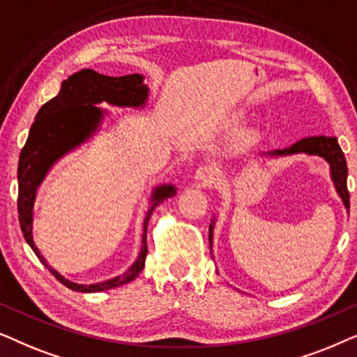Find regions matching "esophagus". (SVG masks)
I'll return each mask as SVG.
<instances>
[{"label":"esophagus","mask_w":357,"mask_h":357,"mask_svg":"<svg viewBox=\"0 0 357 357\" xmlns=\"http://www.w3.org/2000/svg\"><path fill=\"white\" fill-rule=\"evenodd\" d=\"M194 178H196V181L201 183L202 186H211V184L215 183L217 179V169L211 165L201 166V168H197Z\"/></svg>","instance_id":"obj_1"}]
</instances>
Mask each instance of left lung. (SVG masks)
I'll use <instances>...</instances> for the list:
<instances>
[{"label":"left lung","instance_id":"8db88e82","mask_svg":"<svg viewBox=\"0 0 357 357\" xmlns=\"http://www.w3.org/2000/svg\"><path fill=\"white\" fill-rule=\"evenodd\" d=\"M296 153H307L313 156H320L330 165V174L331 181L335 184L336 192L343 201L346 211L349 212V192H348V165H346V158L343 150L340 149L338 140L336 137H307L292 144L291 146L282 150H273L264 151L261 156H271V158H278V156H289ZM213 223H215V217L208 227V241H211L212 250V236H213Z\"/></svg>","mask_w":357,"mask_h":357}]
</instances>
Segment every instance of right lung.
Here are the masks:
<instances>
[{
	"mask_svg": "<svg viewBox=\"0 0 357 357\" xmlns=\"http://www.w3.org/2000/svg\"><path fill=\"white\" fill-rule=\"evenodd\" d=\"M149 86L144 83V75L139 73L107 76L89 68L76 71L61 83L59 94L39 109L26 145L19 155L17 212L22 235L40 263L55 275L56 281H60L71 291L101 292L134 281L145 266L146 228H149L151 213L165 199L174 196L176 188L174 184H161L151 192L150 207L144 220L140 253L135 263L126 273L96 284H76L68 281L59 271L49 266L47 259L40 255L34 243V234H32L37 189L56 161L83 145L101 129L104 117L109 112L96 104L106 102L116 107L142 109L149 101Z\"/></svg>",
	"mask_w": 357,
	"mask_h": 357,
	"instance_id": "right-lung-1",
	"label": "right lung"
}]
</instances>
